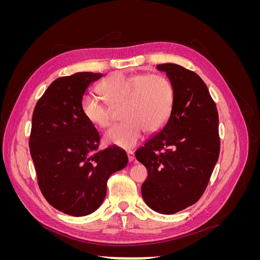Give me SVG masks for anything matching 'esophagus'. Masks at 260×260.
Listing matches in <instances>:
<instances>
[{
  "label": "esophagus",
  "mask_w": 260,
  "mask_h": 260,
  "mask_svg": "<svg viewBox=\"0 0 260 260\" xmlns=\"http://www.w3.org/2000/svg\"><path fill=\"white\" fill-rule=\"evenodd\" d=\"M127 155H128V159H129V161H133V160L136 159L135 153H133L132 151H128V152H127Z\"/></svg>",
  "instance_id": "1"
}]
</instances>
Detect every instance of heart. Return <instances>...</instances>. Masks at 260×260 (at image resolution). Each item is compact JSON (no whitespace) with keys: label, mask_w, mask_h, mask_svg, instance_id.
<instances>
[{"label":"heart","mask_w":260,"mask_h":260,"mask_svg":"<svg viewBox=\"0 0 260 260\" xmlns=\"http://www.w3.org/2000/svg\"><path fill=\"white\" fill-rule=\"evenodd\" d=\"M100 92L112 106L123 104L124 122L105 131L106 144L121 148L136 146L145 130L156 131L169 118L175 103V89L166 77L155 74L127 76L116 73L100 84ZM82 113L92 124L105 128L112 119V108L96 94H85Z\"/></svg>","instance_id":"obj_1"}]
</instances>
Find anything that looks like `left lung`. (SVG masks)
Wrapping results in <instances>:
<instances>
[{
	"label": "left lung",
	"mask_w": 260,
	"mask_h": 260,
	"mask_svg": "<svg viewBox=\"0 0 260 260\" xmlns=\"http://www.w3.org/2000/svg\"><path fill=\"white\" fill-rule=\"evenodd\" d=\"M175 89V103L164 127L141 148L137 159L147 169L143 200L153 210L171 215L198 202L220 152L219 117L202 78L177 64L157 65Z\"/></svg>",
	"instance_id": "1"
}]
</instances>
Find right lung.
I'll return each instance as SVG.
<instances>
[{
	"mask_svg": "<svg viewBox=\"0 0 260 260\" xmlns=\"http://www.w3.org/2000/svg\"><path fill=\"white\" fill-rule=\"evenodd\" d=\"M102 77L77 73L57 78L32 115L29 147L39 187L50 205L75 217L95 211L106 196L109 176L128 164L119 147L99 151V132L82 113L85 90Z\"/></svg>",
	"mask_w": 260,
	"mask_h": 260,
	"instance_id": "right-lung-1",
	"label": "right lung"
}]
</instances>
